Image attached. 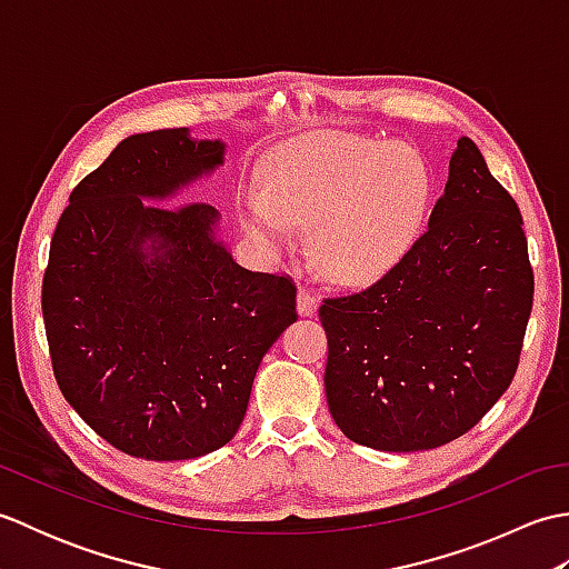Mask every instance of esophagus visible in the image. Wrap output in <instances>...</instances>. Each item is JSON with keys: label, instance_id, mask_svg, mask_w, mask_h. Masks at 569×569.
I'll list each match as a JSON object with an SVG mask.
<instances>
[{"label": "esophagus", "instance_id": "esophagus-1", "mask_svg": "<svg viewBox=\"0 0 569 569\" xmlns=\"http://www.w3.org/2000/svg\"><path fill=\"white\" fill-rule=\"evenodd\" d=\"M316 308H318V300H316V296H312V291L310 288H300L298 291V312L300 316H312V312H316Z\"/></svg>", "mask_w": 569, "mask_h": 569}]
</instances>
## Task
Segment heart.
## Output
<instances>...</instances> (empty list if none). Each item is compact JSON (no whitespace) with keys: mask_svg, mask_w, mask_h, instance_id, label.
<instances>
[{"mask_svg":"<svg viewBox=\"0 0 569 569\" xmlns=\"http://www.w3.org/2000/svg\"><path fill=\"white\" fill-rule=\"evenodd\" d=\"M426 198V166L410 149L318 134L269 166L247 227L269 244H286L291 227H310L318 271L357 286L403 257Z\"/></svg>","mask_w":569,"mask_h":569,"instance_id":"heart-1","label":"heart"}]
</instances>
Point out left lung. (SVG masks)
<instances>
[{"mask_svg":"<svg viewBox=\"0 0 569 569\" xmlns=\"http://www.w3.org/2000/svg\"><path fill=\"white\" fill-rule=\"evenodd\" d=\"M530 308L521 210L462 137L413 247L365 291L322 300L337 428L386 452L457 440L511 386Z\"/></svg>","mask_w":569,"mask_h":569,"instance_id":"1","label":"left lung"}]
</instances>
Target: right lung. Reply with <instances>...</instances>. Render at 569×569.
Segmentation results:
<instances>
[{"label": "right lung", "mask_w": 569, "mask_h": 569, "mask_svg": "<svg viewBox=\"0 0 569 569\" xmlns=\"http://www.w3.org/2000/svg\"><path fill=\"white\" fill-rule=\"evenodd\" d=\"M222 156L188 129L129 137L70 192L51 239L41 308L58 389L131 457L232 440L263 355L298 318L293 278L241 269L212 204H153Z\"/></svg>", "instance_id": "right-lung-1"}]
</instances>
